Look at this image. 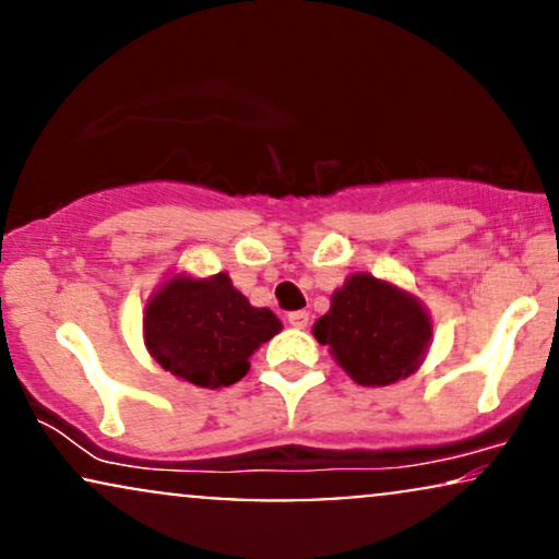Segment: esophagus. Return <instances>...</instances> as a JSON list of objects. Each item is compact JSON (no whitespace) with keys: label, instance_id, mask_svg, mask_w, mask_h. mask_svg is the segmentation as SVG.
I'll return each instance as SVG.
<instances>
[{"label":"esophagus","instance_id":"esophagus-1","mask_svg":"<svg viewBox=\"0 0 559 559\" xmlns=\"http://www.w3.org/2000/svg\"><path fill=\"white\" fill-rule=\"evenodd\" d=\"M288 325H292V329H307V323H310V312L307 310H294V312H288Z\"/></svg>","mask_w":559,"mask_h":559}]
</instances>
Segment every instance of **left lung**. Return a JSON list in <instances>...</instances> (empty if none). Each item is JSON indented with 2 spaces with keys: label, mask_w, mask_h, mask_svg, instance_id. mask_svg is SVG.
I'll list each match as a JSON object with an SVG mask.
<instances>
[{
  "label": "left lung",
  "mask_w": 559,
  "mask_h": 559,
  "mask_svg": "<svg viewBox=\"0 0 559 559\" xmlns=\"http://www.w3.org/2000/svg\"><path fill=\"white\" fill-rule=\"evenodd\" d=\"M312 333L360 386H389L420 365L431 320L409 294L355 273L333 294L331 310Z\"/></svg>",
  "instance_id": "8db88e82"
}]
</instances>
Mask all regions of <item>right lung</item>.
<instances>
[{"label":"right lung","mask_w":559,"mask_h":559,"mask_svg":"<svg viewBox=\"0 0 559 559\" xmlns=\"http://www.w3.org/2000/svg\"><path fill=\"white\" fill-rule=\"evenodd\" d=\"M281 331L267 307H252L226 273L170 278L146 305L144 342L168 373L202 389L247 376L249 357Z\"/></svg>","instance_id":"obj_1"}]
</instances>
